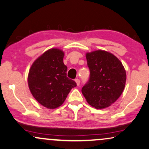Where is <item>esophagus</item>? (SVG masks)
Instances as JSON below:
<instances>
[{"label":"esophagus","mask_w":149,"mask_h":149,"mask_svg":"<svg viewBox=\"0 0 149 149\" xmlns=\"http://www.w3.org/2000/svg\"><path fill=\"white\" fill-rule=\"evenodd\" d=\"M75 82H76L77 86H79V85H80V80H79V79H75Z\"/></svg>","instance_id":"obj_1"}]
</instances>
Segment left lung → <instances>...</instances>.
<instances>
[{"label": "left lung", "instance_id": "1", "mask_svg": "<svg viewBox=\"0 0 149 149\" xmlns=\"http://www.w3.org/2000/svg\"><path fill=\"white\" fill-rule=\"evenodd\" d=\"M86 59L90 76L81 89L83 95L95 109L109 107L123 93L126 82L125 68L117 57L106 51L87 53Z\"/></svg>", "mask_w": 149, "mask_h": 149}]
</instances>
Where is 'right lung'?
Masks as SVG:
<instances>
[{
    "label": "right lung",
    "instance_id": "right-lung-1",
    "mask_svg": "<svg viewBox=\"0 0 149 149\" xmlns=\"http://www.w3.org/2000/svg\"><path fill=\"white\" fill-rule=\"evenodd\" d=\"M64 56L60 49H50L38 57L30 68L28 83L30 92L47 109L60 107L71 89L77 86L75 81L66 77Z\"/></svg>",
    "mask_w": 149,
    "mask_h": 149
}]
</instances>
